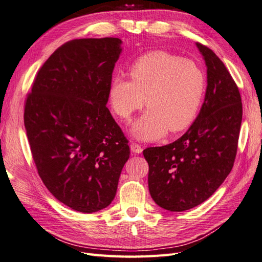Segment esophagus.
Returning <instances> with one entry per match:
<instances>
[{
  "mask_svg": "<svg viewBox=\"0 0 262 262\" xmlns=\"http://www.w3.org/2000/svg\"><path fill=\"white\" fill-rule=\"evenodd\" d=\"M130 149L132 150L133 153H136V154H140V153H142V150H143V148H142V146L139 145V144H137V143H132V144L130 145Z\"/></svg>",
  "mask_w": 262,
  "mask_h": 262,
  "instance_id": "obj_1",
  "label": "esophagus"
}]
</instances>
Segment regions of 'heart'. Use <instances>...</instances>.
Instances as JSON below:
<instances>
[{
  "label": "heart",
  "mask_w": 262,
  "mask_h": 262,
  "mask_svg": "<svg viewBox=\"0 0 262 262\" xmlns=\"http://www.w3.org/2000/svg\"><path fill=\"white\" fill-rule=\"evenodd\" d=\"M130 76L131 81L113 78L108 100L115 115L123 120H129L145 102L147 110L130 129L134 139L156 141L167 130L178 132L192 122L205 85L203 72L193 61L153 51L133 63Z\"/></svg>",
  "instance_id": "heart-1"
}]
</instances>
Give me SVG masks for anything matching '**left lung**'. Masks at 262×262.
<instances>
[{"label": "left lung", "mask_w": 262, "mask_h": 262, "mask_svg": "<svg viewBox=\"0 0 262 262\" xmlns=\"http://www.w3.org/2000/svg\"><path fill=\"white\" fill-rule=\"evenodd\" d=\"M207 66V91L188 131L170 144L147 147L148 190L165 210L182 212L201 204L231 172L243 118L242 98L224 63L195 43Z\"/></svg>", "instance_id": "8db88e82"}]
</instances>
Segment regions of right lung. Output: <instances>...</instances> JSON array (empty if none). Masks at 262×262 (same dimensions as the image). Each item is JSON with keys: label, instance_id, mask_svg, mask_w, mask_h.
<instances>
[{"label": "right lung", "instance_id": "right-lung-1", "mask_svg": "<svg viewBox=\"0 0 262 262\" xmlns=\"http://www.w3.org/2000/svg\"><path fill=\"white\" fill-rule=\"evenodd\" d=\"M119 38L76 39L39 70L24 123L47 189L74 211L93 213L115 199L129 160L128 140L106 107Z\"/></svg>", "mask_w": 262, "mask_h": 262}]
</instances>
